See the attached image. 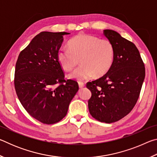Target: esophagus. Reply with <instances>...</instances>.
Wrapping results in <instances>:
<instances>
[{
  "label": "esophagus",
  "mask_w": 157,
  "mask_h": 157,
  "mask_svg": "<svg viewBox=\"0 0 157 157\" xmlns=\"http://www.w3.org/2000/svg\"><path fill=\"white\" fill-rule=\"evenodd\" d=\"M78 85H79V89H82L83 88V87H84L85 86V85H84V84L83 83V82H78Z\"/></svg>",
  "instance_id": "esophagus-1"
}]
</instances>
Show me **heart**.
<instances>
[{
    "instance_id": "heart-1",
    "label": "heart",
    "mask_w": 157,
    "mask_h": 157,
    "mask_svg": "<svg viewBox=\"0 0 157 157\" xmlns=\"http://www.w3.org/2000/svg\"><path fill=\"white\" fill-rule=\"evenodd\" d=\"M61 66L71 71L79 63L80 67L69 75L71 79L84 81L105 75L113 65L114 48L107 39L80 33L68 42V48H62L57 54Z\"/></svg>"
}]
</instances>
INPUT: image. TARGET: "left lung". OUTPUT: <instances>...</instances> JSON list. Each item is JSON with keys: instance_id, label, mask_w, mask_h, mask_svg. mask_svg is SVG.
<instances>
[{"instance_id": "obj_1", "label": "left lung", "mask_w": 157, "mask_h": 157, "mask_svg": "<svg viewBox=\"0 0 157 157\" xmlns=\"http://www.w3.org/2000/svg\"><path fill=\"white\" fill-rule=\"evenodd\" d=\"M103 34L113 44L114 60L104 76L86 84L91 91L88 106L94 118L111 123L121 120L134 108L145 70L139 50L132 42L112 30H103Z\"/></svg>"}]
</instances>
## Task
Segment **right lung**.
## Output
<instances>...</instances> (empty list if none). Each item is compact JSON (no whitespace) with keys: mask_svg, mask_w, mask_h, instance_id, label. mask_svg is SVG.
I'll list each match as a JSON object with an SVG mask.
<instances>
[{"mask_svg":"<svg viewBox=\"0 0 157 157\" xmlns=\"http://www.w3.org/2000/svg\"><path fill=\"white\" fill-rule=\"evenodd\" d=\"M69 34L41 32L20 52L16 63L14 86L18 100L31 116L44 124L62 120L79 89L77 82L65 80L57 59L63 36Z\"/></svg>","mask_w":157,"mask_h":157,"instance_id":"obj_1","label":"right lung"}]
</instances>
